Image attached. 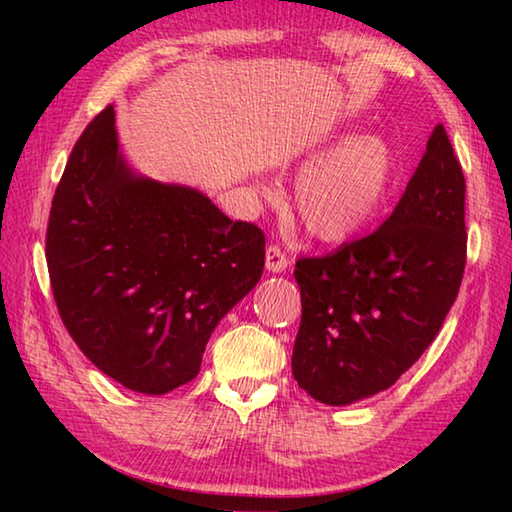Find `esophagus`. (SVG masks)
I'll return each mask as SVG.
<instances>
[{"mask_svg":"<svg viewBox=\"0 0 512 512\" xmlns=\"http://www.w3.org/2000/svg\"><path fill=\"white\" fill-rule=\"evenodd\" d=\"M289 266V257L284 255V250L277 246V244H271L266 248V271L268 273H282L287 271Z\"/></svg>","mask_w":512,"mask_h":512,"instance_id":"1","label":"esophagus"}]
</instances>
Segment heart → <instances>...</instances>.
<instances>
[{
	"label": "heart",
	"instance_id": "1",
	"mask_svg": "<svg viewBox=\"0 0 512 512\" xmlns=\"http://www.w3.org/2000/svg\"><path fill=\"white\" fill-rule=\"evenodd\" d=\"M395 180L391 144L375 133L354 135L302 173L296 210L307 235L343 244L368 228Z\"/></svg>",
	"mask_w": 512,
	"mask_h": 512
}]
</instances>
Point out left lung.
<instances>
[{"mask_svg": "<svg viewBox=\"0 0 512 512\" xmlns=\"http://www.w3.org/2000/svg\"><path fill=\"white\" fill-rule=\"evenodd\" d=\"M465 253V178L438 124L372 235L296 262L302 318L291 370L302 391L345 406L391 388L443 327Z\"/></svg>", "mask_w": 512, "mask_h": 512, "instance_id": "1", "label": "left lung"}]
</instances>
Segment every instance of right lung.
I'll return each instance as SVG.
<instances>
[{"label":"right lung","instance_id":"obj_1","mask_svg":"<svg viewBox=\"0 0 512 512\" xmlns=\"http://www.w3.org/2000/svg\"><path fill=\"white\" fill-rule=\"evenodd\" d=\"M264 232L192 187L133 173L115 108L85 128L51 201L47 268L69 336L135 393L201 370L214 327L264 271Z\"/></svg>","mask_w":512,"mask_h":512}]
</instances>
